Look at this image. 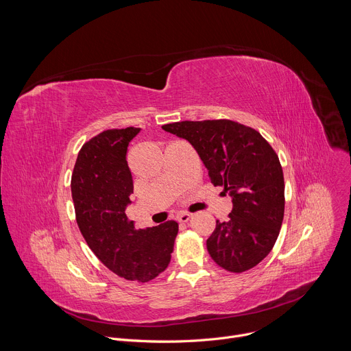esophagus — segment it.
Wrapping results in <instances>:
<instances>
[{"label":"esophagus","instance_id":"34e87169","mask_svg":"<svg viewBox=\"0 0 351 351\" xmlns=\"http://www.w3.org/2000/svg\"><path fill=\"white\" fill-rule=\"evenodd\" d=\"M191 218V214H189V213H180L179 215H178V221L180 222V223H186V222H189V219Z\"/></svg>","mask_w":351,"mask_h":351}]
</instances>
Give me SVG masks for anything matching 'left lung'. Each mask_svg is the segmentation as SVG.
<instances>
[{
	"instance_id": "obj_1",
	"label": "left lung",
	"mask_w": 351,
	"mask_h": 351,
	"mask_svg": "<svg viewBox=\"0 0 351 351\" xmlns=\"http://www.w3.org/2000/svg\"><path fill=\"white\" fill-rule=\"evenodd\" d=\"M162 129L187 140L211 182L232 198L229 221H217L207 240L211 258L229 272L254 268L271 253L285 213L283 171L274 148L257 130L229 119L183 121Z\"/></svg>"
}]
</instances>
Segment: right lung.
I'll return each instance as SVG.
<instances>
[{
    "instance_id": "obj_1",
    "label": "right lung",
    "mask_w": 351,
    "mask_h": 351,
    "mask_svg": "<svg viewBox=\"0 0 351 351\" xmlns=\"http://www.w3.org/2000/svg\"><path fill=\"white\" fill-rule=\"evenodd\" d=\"M138 128L104 130L77 154L72 173V198L77 226L91 252L121 278L148 282L167 269L179 226L167 221L136 229L126 217L133 179L128 145Z\"/></svg>"
}]
</instances>
